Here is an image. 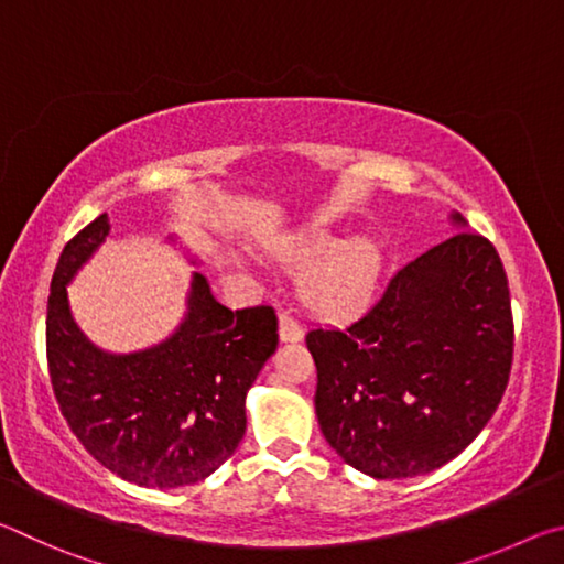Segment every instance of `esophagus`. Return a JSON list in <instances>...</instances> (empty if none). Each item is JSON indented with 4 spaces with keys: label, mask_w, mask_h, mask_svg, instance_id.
<instances>
[{
    "label": "esophagus",
    "mask_w": 564,
    "mask_h": 564,
    "mask_svg": "<svg viewBox=\"0 0 564 564\" xmlns=\"http://www.w3.org/2000/svg\"><path fill=\"white\" fill-rule=\"evenodd\" d=\"M279 338H281V343H299V340H303V328L291 316L281 313V316H279Z\"/></svg>",
    "instance_id": "1"
}]
</instances>
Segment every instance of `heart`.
I'll use <instances>...</instances> for the list:
<instances>
[{"mask_svg":"<svg viewBox=\"0 0 564 564\" xmlns=\"http://www.w3.org/2000/svg\"><path fill=\"white\" fill-rule=\"evenodd\" d=\"M279 259L303 269L299 299L313 316L338 321L358 313L373 299L383 273V246L370 236L338 241L328 226H305L285 236Z\"/></svg>","mask_w":564,"mask_h":564,"instance_id":"heart-1","label":"heart"}]
</instances>
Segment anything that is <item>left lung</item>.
Instances as JSON below:
<instances>
[{
    "instance_id": "1",
    "label": "left lung",
    "mask_w": 564,
    "mask_h": 564,
    "mask_svg": "<svg viewBox=\"0 0 564 564\" xmlns=\"http://www.w3.org/2000/svg\"><path fill=\"white\" fill-rule=\"evenodd\" d=\"M455 236L410 261L346 328L305 336L328 445L378 480L433 473L470 445L508 388L512 311L502 261L453 212Z\"/></svg>"
}]
</instances>
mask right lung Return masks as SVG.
<instances>
[{"label":"right lung","mask_w":564,"mask_h":564,"mask_svg":"<svg viewBox=\"0 0 564 564\" xmlns=\"http://www.w3.org/2000/svg\"><path fill=\"white\" fill-rule=\"evenodd\" d=\"M111 231L99 218L64 246L46 303V360L62 415L79 443L121 480L171 490L206 480L241 443L246 395L275 346L271 305L231 311L191 271L186 311L154 346L111 352L76 326L69 283ZM166 243L202 265L171 234Z\"/></svg>","instance_id":"1"}]
</instances>
